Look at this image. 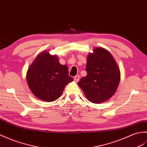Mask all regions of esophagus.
Here are the masks:
<instances>
[{
	"label": "esophagus",
	"instance_id": "esophagus-1",
	"mask_svg": "<svg viewBox=\"0 0 147 147\" xmlns=\"http://www.w3.org/2000/svg\"><path fill=\"white\" fill-rule=\"evenodd\" d=\"M74 81H75V82H78L79 81V80H80V76L79 75H76V76H75L74 77Z\"/></svg>",
	"mask_w": 147,
	"mask_h": 147
}]
</instances>
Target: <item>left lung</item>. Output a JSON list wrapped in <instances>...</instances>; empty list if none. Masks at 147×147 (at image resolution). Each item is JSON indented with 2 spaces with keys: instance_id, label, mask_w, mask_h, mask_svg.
I'll list each match as a JSON object with an SVG mask.
<instances>
[{
  "instance_id": "1",
  "label": "left lung",
  "mask_w": 147,
  "mask_h": 147,
  "mask_svg": "<svg viewBox=\"0 0 147 147\" xmlns=\"http://www.w3.org/2000/svg\"><path fill=\"white\" fill-rule=\"evenodd\" d=\"M87 75L78 82L86 98L91 103H101L108 100L117 91L120 72L108 51L97 47L87 57Z\"/></svg>"
}]
</instances>
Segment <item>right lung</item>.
I'll return each instance as SVG.
<instances>
[{
  "label": "right lung",
  "instance_id": "add662e5",
  "mask_svg": "<svg viewBox=\"0 0 147 147\" xmlns=\"http://www.w3.org/2000/svg\"><path fill=\"white\" fill-rule=\"evenodd\" d=\"M27 82L35 96L47 102L56 100L73 79L69 76L68 67L62 65L56 55L47 51L36 57L27 73Z\"/></svg>",
  "mask_w": 147,
  "mask_h": 147
}]
</instances>
